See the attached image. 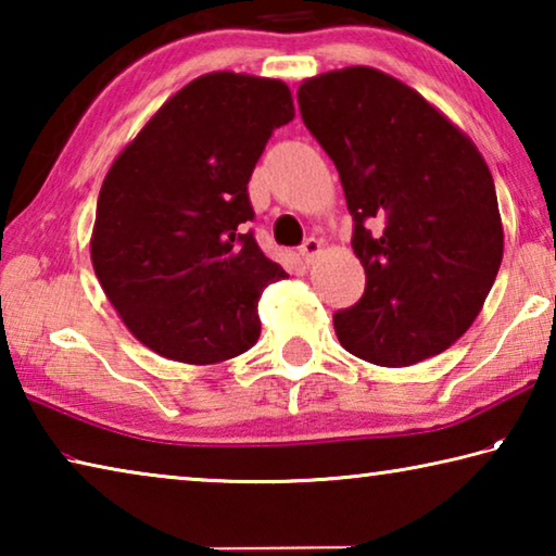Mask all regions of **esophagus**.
Returning <instances> with one entry per match:
<instances>
[{"label": "esophagus", "instance_id": "obj_1", "mask_svg": "<svg viewBox=\"0 0 556 556\" xmlns=\"http://www.w3.org/2000/svg\"><path fill=\"white\" fill-rule=\"evenodd\" d=\"M321 248H324V244H321V240H318V238H306L304 244H301L299 255L304 257V262L308 265V262H314V257L318 255V252H321Z\"/></svg>", "mask_w": 556, "mask_h": 556}]
</instances>
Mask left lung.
<instances>
[{
  "label": "left lung",
  "instance_id": "left-lung-1",
  "mask_svg": "<svg viewBox=\"0 0 556 556\" xmlns=\"http://www.w3.org/2000/svg\"><path fill=\"white\" fill-rule=\"evenodd\" d=\"M296 98L341 174L365 269L361 301L333 314L338 341L382 368L446 351L481 314L503 260L485 159L417 90L368 65L306 78Z\"/></svg>",
  "mask_w": 556,
  "mask_h": 556
}]
</instances>
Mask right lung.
I'll return each mask as SVG.
<instances>
[{
  "label": "right lung",
  "mask_w": 556,
  "mask_h": 556,
  "mask_svg": "<svg viewBox=\"0 0 556 556\" xmlns=\"http://www.w3.org/2000/svg\"><path fill=\"white\" fill-rule=\"evenodd\" d=\"M294 119L277 78L205 73L168 98L102 181L92 269L129 333L168 361L213 365L260 338L257 301L287 277L265 257L248 181Z\"/></svg>",
  "instance_id": "right-lung-1"
}]
</instances>
